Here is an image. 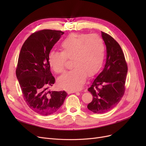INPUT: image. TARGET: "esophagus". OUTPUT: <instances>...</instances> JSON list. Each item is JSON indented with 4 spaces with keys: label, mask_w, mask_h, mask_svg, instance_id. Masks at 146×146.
<instances>
[{
    "label": "esophagus",
    "mask_w": 146,
    "mask_h": 146,
    "mask_svg": "<svg viewBox=\"0 0 146 146\" xmlns=\"http://www.w3.org/2000/svg\"><path fill=\"white\" fill-rule=\"evenodd\" d=\"M69 93H70V94H73V93H77L78 94H79V92H76V91H71V92H69Z\"/></svg>",
    "instance_id": "esophagus-1"
}]
</instances>
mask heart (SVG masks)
<instances>
[{"label":"heart","mask_w":146,"mask_h":146,"mask_svg":"<svg viewBox=\"0 0 146 146\" xmlns=\"http://www.w3.org/2000/svg\"><path fill=\"white\" fill-rule=\"evenodd\" d=\"M61 51L51 50L48 57L50 66L57 73H62L67 59H72V70L58 79V85L68 90L81 89L86 74H95L101 67L105 56L102 38L97 34L73 33L69 34L60 44Z\"/></svg>","instance_id":"heart-1"}]
</instances>
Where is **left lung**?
Masks as SVG:
<instances>
[{
  "mask_svg": "<svg viewBox=\"0 0 146 146\" xmlns=\"http://www.w3.org/2000/svg\"><path fill=\"white\" fill-rule=\"evenodd\" d=\"M106 47V61L102 72L88 90L93 96L88 108L96 113L108 112L124 96L128 66L119 44L109 34L102 32Z\"/></svg>",
  "mask_w": 146,
  "mask_h": 146,
  "instance_id": "left-lung-1",
  "label": "left lung"
}]
</instances>
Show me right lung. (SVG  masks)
Instances as JSON below:
<instances>
[{
  "mask_svg": "<svg viewBox=\"0 0 146 146\" xmlns=\"http://www.w3.org/2000/svg\"><path fill=\"white\" fill-rule=\"evenodd\" d=\"M63 34L57 30L38 31L27 38L20 51L16 75L22 96L29 108L41 115L58 111L67 96L64 90H47L55 83L48 54Z\"/></svg>",
  "mask_w": 146,
  "mask_h": 146,
  "instance_id": "add662e5",
  "label": "right lung"
}]
</instances>
